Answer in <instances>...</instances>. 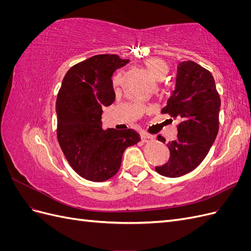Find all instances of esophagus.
Returning a JSON list of instances; mask_svg holds the SVG:
<instances>
[{
	"instance_id": "obj_1",
	"label": "esophagus",
	"mask_w": 251,
	"mask_h": 251,
	"mask_svg": "<svg viewBox=\"0 0 251 251\" xmlns=\"http://www.w3.org/2000/svg\"><path fill=\"white\" fill-rule=\"evenodd\" d=\"M141 139H142V141H144V142H149V141L154 139V136L149 135V134H147V133H143V134L141 135Z\"/></svg>"
}]
</instances>
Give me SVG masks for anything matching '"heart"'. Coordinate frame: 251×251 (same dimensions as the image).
I'll return each mask as SVG.
<instances>
[{"mask_svg":"<svg viewBox=\"0 0 251 251\" xmlns=\"http://www.w3.org/2000/svg\"><path fill=\"white\" fill-rule=\"evenodd\" d=\"M146 66L149 72L153 75L156 79H162L169 72V65L163 59L160 58H151L147 60ZM118 79H116V82Z\"/></svg>","mask_w":251,"mask_h":251,"instance_id":"b5f03b06","label":"heart"}]
</instances>
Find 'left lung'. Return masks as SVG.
Listing matches in <instances>:
<instances>
[{"label":"left lung","mask_w":251,"mask_h":251,"mask_svg":"<svg viewBox=\"0 0 251 251\" xmlns=\"http://www.w3.org/2000/svg\"><path fill=\"white\" fill-rule=\"evenodd\" d=\"M221 100L211 73L192 60L179 63L176 85L161 113L180 120L177 139L169 142V161L158 174L176 178L194 171L206 157L219 131ZM158 140L165 143L162 136Z\"/></svg>","instance_id":"1"}]
</instances>
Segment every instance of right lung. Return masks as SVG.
Instances as JSON below:
<instances>
[{
  "label": "right lung",
  "instance_id": "1",
  "mask_svg": "<svg viewBox=\"0 0 251 251\" xmlns=\"http://www.w3.org/2000/svg\"><path fill=\"white\" fill-rule=\"evenodd\" d=\"M128 62L115 54L90 57L66 73L57 94L58 143L71 168L87 180L112 178L126 149L140 141L132 128H102V108L115 100L113 73Z\"/></svg>",
  "mask_w": 251,
  "mask_h": 251
}]
</instances>
